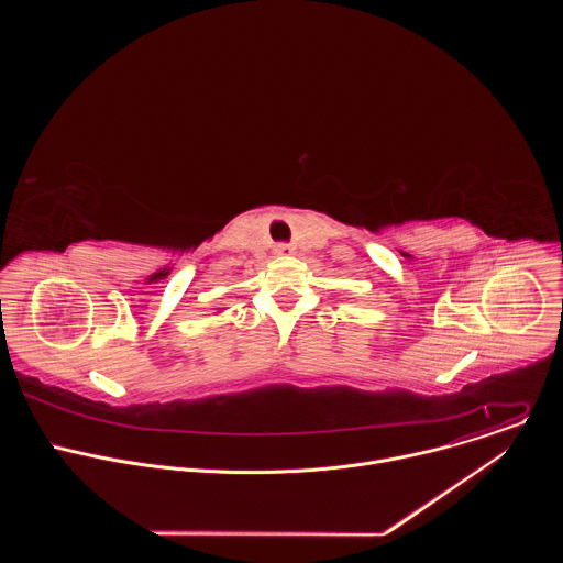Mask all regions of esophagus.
Listing matches in <instances>:
<instances>
[{
	"instance_id": "esophagus-1",
	"label": "esophagus",
	"mask_w": 563,
	"mask_h": 563,
	"mask_svg": "<svg viewBox=\"0 0 563 563\" xmlns=\"http://www.w3.org/2000/svg\"><path fill=\"white\" fill-rule=\"evenodd\" d=\"M276 254H278V256H291V254H294V247H291V245H278V247H276Z\"/></svg>"
}]
</instances>
